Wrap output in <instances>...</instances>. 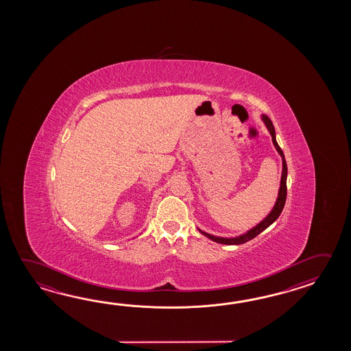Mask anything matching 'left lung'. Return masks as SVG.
I'll use <instances>...</instances> for the list:
<instances>
[{"mask_svg": "<svg viewBox=\"0 0 351 351\" xmlns=\"http://www.w3.org/2000/svg\"><path fill=\"white\" fill-rule=\"evenodd\" d=\"M262 120L265 121L266 127L269 129V134L272 136V142L276 148L278 154L282 157V176H281V186H280V191H278V197H277L276 204L275 207L272 208V210L269 212V216L266 217L263 221H261L260 223L257 224L256 227H254L252 230L245 233V234H241L239 237H233V239H223V237H216V236H212L209 233L201 231L202 234H204L206 237H208L209 239L215 241L217 243H222V245H242V243H246L250 239H254L257 234H260L262 231H265L269 226L274 223L276 221L278 216L281 215L282 209H284L285 202H286V195H287V186H286V179H287V165H286V160H285L284 152L280 148V145L276 142V135H275V128L272 121L269 119L267 115H262Z\"/></svg>", "mask_w": 351, "mask_h": 351, "instance_id": "1", "label": "left lung"}]
</instances>
